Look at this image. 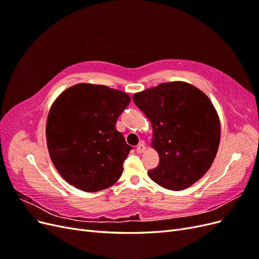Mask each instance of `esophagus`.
<instances>
[{
  "mask_svg": "<svg viewBox=\"0 0 259 259\" xmlns=\"http://www.w3.org/2000/svg\"><path fill=\"white\" fill-rule=\"evenodd\" d=\"M136 151H137V153H143V152H145V151H146V146H145V144H144V143L139 144V145L137 146V148H136Z\"/></svg>",
  "mask_w": 259,
  "mask_h": 259,
  "instance_id": "1",
  "label": "esophagus"
}]
</instances>
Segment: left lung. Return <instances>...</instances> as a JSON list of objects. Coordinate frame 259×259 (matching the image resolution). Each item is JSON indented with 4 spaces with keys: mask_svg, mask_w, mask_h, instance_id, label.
Segmentation results:
<instances>
[{
    "mask_svg": "<svg viewBox=\"0 0 259 259\" xmlns=\"http://www.w3.org/2000/svg\"><path fill=\"white\" fill-rule=\"evenodd\" d=\"M133 100L151 122V146L160 156L149 177L174 191L197 183L213 164L221 142V121L209 98L176 81L136 93Z\"/></svg>",
    "mask_w": 259,
    "mask_h": 259,
    "instance_id": "obj_1",
    "label": "left lung"
}]
</instances>
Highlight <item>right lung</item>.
I'll list each match as a JSON object with an SVG mask.
<instances>
[{
    "label": "right lung",
    "mask_w": 259,
    "mask_h": 259,
    "mask_svg": "<svg viewBox=\"0 0 259 259\" xmlns=\"http://www.w3.org/2000/svg\"><path fill=\"white\" fill-rule=\"evenodd\" d=\"M126 93L105 85L75 84L54 101L46 122V143L60 176L85 192L115 184L132 149L116 131L130 104Z\"/></svg>",
    "instance_id": "obj_1"
}]
</instances>
